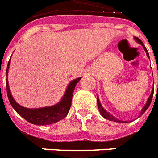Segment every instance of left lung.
<instances>
[{
    "label": "left lung",
    "instance_id": "left-lung-1",
    "mask_svg": "<svg viewBox=\"0 0 158 158\" xmlns=\"http://www.w3.org/2000/svg\"><path fill=\"white\" fill-rule=\"evenodd\" d=\"M135 40L137 41V42H139V44H141L142 47H143V48H144V49H145V52H146V55H147V57H148V58H150V57H149L148 51H147V49L145 48V45L143 44V42H142V41H140V40H139L138 37H135ZM153 93H154V88H153L151 95L149 96V98H148V99H147V102H146V104H145V106H144L143 108H142L141 112H140V116H141V115H143V114L145 113V110L148 109V107L150 106V105H151V102H152V97H153ZM97 103H98V108H99V112H100L101 116H102L104 118H106V119H107V120L116 122V123H127V122H123V121L118 120L117 118H116L115 117H113L112 115H110L109 112H107L106 110L103 108L102 106H101V104H100V102H99V97H97ZM140 116H139V117H140Z\"/></svg>",
    "mask_w": 158,
    "mask_h": 158
}]
</instances>
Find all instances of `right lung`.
Here are the masks:
<instances>
[{"instance_id": "right-lung-1", "label": "right lung", "mask_w": 158, "mask_h": 158, "mask_svg": "<svg viewBox=\"0 0 158 158\" xmlns=\"http://www.w3.org/2000/svg\"><path fill=\"white\" fill-rule=\"evenodd\" d=\"M10 60L8 61V64L6 68V75L9 69ZM81 77H79L70 81L67 87L66 91L64 93L62 99L58 104L52 106H48V107L38 108V109H29V108H25V107L19 106L13 99L12 94L10 92L8 81L6 80L7 97L13 109L27 122L35 125H48V124L57 123L66 117L71 106V99H72L75 87L77 84V82L81 80Z\"/></svg>"}]
</instances>
